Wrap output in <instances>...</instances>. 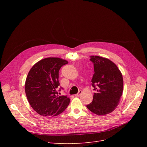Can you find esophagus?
I'll use <instances>...</instances> for the list:
<instances>
[{
  "instance_id": "1",
  "label": "esophagus",
  "mask_w": 147,
  "mask_h": 147,
  "mask_svg": "<svg viewBox=\"0 0 147 147\" xmlns=\"http://www.w3.org/2000/svg\"><path fill=\"white\" fill-rule=\"evenodd\" d=\"M82 93V90H79V92H78V93L75 95V96H76V97L79 96V95H80Z\"/></svg>"
}]
</instances>
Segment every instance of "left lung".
I'll list each match as a JSON object with an SVG mask.
<instances>
[{
  "label": "left lung",
  "mask_w": 147,
  "mask_h": 147,
  "mask_svg": "<svg viewBox=\"0 0 147 147\" xmlns=\"http://www.w3.org/2000/svg\"><path fill=\"white\" fill-rule=\"evenodd\" d=\"M90 58L94 67L91 82L95 92L93 101L86 107L97 115L108 114L119 104L123 90V76L117 66L109 59L99 56Z\"/></svg>",
  "instance_id": "8db88e82"
}]
</instances>
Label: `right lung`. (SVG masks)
<instances>
[{
  "instance_id": "1",
  "label": "right lung",
  "mask_w": 147,
  "mask_h": 147,
  "mask_svg": "<svg viewBox=\"0 0 147 147\" xmlns=\"http://www.w3.org/2000/svg\"><path fill=\"white\" fill-rule=\"evenodd\" d=\"M68 64L60 58L41 59L30 69L25 83L28 101L33 110L43 116H56L63 113L70 99L58 95L59 70Z\"/></svg>"
}]
</instances>
